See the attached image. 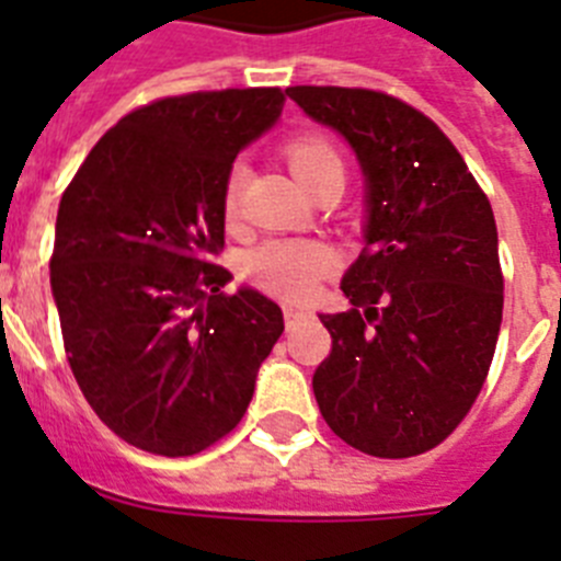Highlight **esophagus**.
<instances>
[{
	"label": "esophagus",
	"mask_w": 561,
	"mask_h": 561,
	"mask_svg": "<svg viewBox=\"0 0 561 561\" xmlns=\"http://www.w3.org/2000/svg\"><path fill=\"white\" fill-rule=\"evenodd\" d=\"M284 317H286V331H291V329H295V325H297V320L304 317V311L297 309V306H286Z\"/></svg>",
	"instance_id": "1"
}]
</instances>
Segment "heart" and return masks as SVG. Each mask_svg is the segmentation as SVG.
<instances>
[{
	"mask_svg": "<svg viewBox=\"0 0 561 561\" xmlns=\"http://www.w3.org/2000/svg\"><path fill=\"white\" fill-rule=\"evenodd\" d=\"M284 157L295 176L309 187L311 193L340 191L348 182V157L345 148L325 131H304L291 137L284 146ZM241 202V171H230L221 191V207L227 219L238 213ZM331 266V250L320 241H304V238H272L257 250H252L244 261L247 275L257 286L275 291V295L309 297L323 280Z\"/></svg>",
	"mask_w": 561,
	"mask_h": 561,
	"instance_id": "heart-1",
	"label": "heart"
}]
</instances>
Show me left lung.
Segmentation results:
<instances>
[{
	"mask_svg": "<svg viewBox=\"0 0 561 561\" xmlns=\"http://www.w3.org/2000/svg\"><path fill=\"white\" fill-rule=\"evenodd\" d=\"M354 146L368 176V244L323 314L331 354L311 388L325 424L376 458H413L455 433L480 396L503 320L489 196L427 114L362 87H289Z\"/></svg>",
	"mask_w": 561,
	"mask_h": 561,
	"instance_id": "1",
	"label": "left lung"
}]
</instances>
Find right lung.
<instances>
[{
  "label": "right lung",
  "mask_w": 561,
  "mask_h": 561,
  "mask_svg": "<svg viewBox=\"0 0 561 561\" xmlns=\"http://www.w3.org/2000/svg\"><path fill=\"white\" fill-rule=\"evenodd\" d=\"M284 89L157 98L114 123L58 205L49 284L64 351L98 419L131 447L185 458L250 408L284 311L230 272L221 191Z\"/></svg>",
  "instance_id": "obj_1"
}]
</instances>
